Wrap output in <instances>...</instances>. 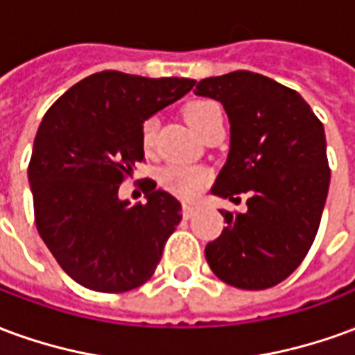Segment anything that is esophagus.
<instances>
[{
	"mask_svg": "<svg viewBox=\"0 0 355 355\" xmlns=\"http://www.w3.org/2000/svg\"><path fill=\"white\" fill-rule=\"evenodd\" d=\"M198 211H200V203H193V201H184L182 203V215H184V218H192Z\"/></svg>",
	"mask_w": 355,
	"mask_h": 355,
	"instance_id": "1",
	"label": "esophagus"
}]
</instances>
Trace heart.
Instances as JSON below:
<instances>
[{"instance_id":"heart-1","label":"heart","mask_w":355,"mask_h":355,"mask_svg":"<svg viewBox=\"0 0 355 355\" xmlns=\"http://www.w3.org/2000/svg\"><path fill=\"white\" fill-rule=\"evenodd\" d=\"M184 117L193 131L203 137L211 127L223 123V108L218 102L211 101V98H200V101H193L186 106ZM155 127H157L155 117H146L140 125V144L144 150H150L154 146ZM207 178V173L198 167L169 165L162 171L159 180H162L163 188H167L169 192L177 193L180 198H196L205 188Z\"/></svg>"}]
</instances>
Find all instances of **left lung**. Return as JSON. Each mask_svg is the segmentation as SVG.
Instances as JSON below:
<instances>
[{
    "mask_svg": "<svg viewBox=\"0 0 355 355\" xmlns=\"http://www.w3.org/2000/svg\"><path fill=\"white\" fill-rule=\"evenodd\" d=\"M193 93L230 117V154L211 192L234 203L247 193L245 213L220 211L228 226L205 259L232 287H274L300 266L320 228L331 178L323 123L297 91L247 70L205 78Z\"/></svg>",
    "mask_w": 355,
    "mask_h": 355,
    "instance_id": "1",
    "label": "left lung"
}]
</instances>
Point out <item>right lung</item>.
Segmentation results:
<instances>
[{
    "instance_id": "right-lung-1",
    "label": "right lung",
    "mask_w": 355,
    "mask_h": 355,
    "mask_svg": "<svg viewBox=\"0 0 355 355\" xmlns=\"http://www.w3.org/2000/svg\"><path fill=\"white\" fill-rule=\"evenodd\" d=\"M193 85L104 70L68 89L43 116L28 165L35 226L73 282L125 293L155 272L182 205L148 178L146 203L131 205L117 192L144 159L142 121Z\"/></svg>"
}]
</instances>
